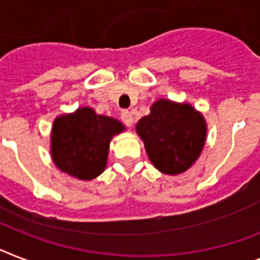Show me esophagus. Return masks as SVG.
<instances>
[{"instance_id": "1", "label": "esophagus", "mask_w": 260, "mask_h": 260, "mask_svg": "<svg viewBox=\"0 0 260 260\" xmlns=\"http://www.w3.org/2000/svg\"><path fill=\"white\" fill-rule=\"evenodd\" d=\"M121 118H122V121H123V123H125L126 126H128V127H130V126L133 125V122H134V117H133V114L128 110L122 111Z\"/></svg>"}]
</instances>
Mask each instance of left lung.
Segmentation results:
<instances>
[{
  "instance_id": "8db88e82",
  "label": "left lung",
  "mask_w": 260,
  "mask_h": 260,
  "mask_svg": "<svg viewBox=\"0 0 260 260\" xmlns=\"http://www.w3.org/2000/svg\"><path fill=\"white\" fill-rule=\"evenodd\" d=\"M137 133L155 169L177 175L188 170L202 153L207 126L191 105L158 100L137 123Z\"/></svg>"
}]
</instances>
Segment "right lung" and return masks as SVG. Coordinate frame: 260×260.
<instances>
[{"instance_id":"obj_1","label":"right lung","mask_w":260,"mask_h":260,"mask_svg":"<svg viewBox=\"0 0 260 260\" xmlns=\"http://www.w3.org/2000/svg\"><path fill=\"white\" fill-rule=\"evenodd\" d=\"M123 130L125 126L118 119L96 114L91 107L59 115L51 127L53 162L77 179H94L106 167L111 138Z\"/></svg>"}]
</instances>
